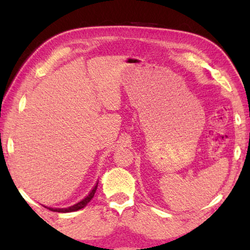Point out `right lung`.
<instances>
[{
	"label": "right lung",
	"mask_w": 250,
	"mask_h": 250,
	"mask_svg": "<svg viewBox=\"0 0 250 250\" xmlns=\"http://www.w3.org/2000/svg\"><path fill=\"white\" fill-rule=\"evenodd\" d=\"M97 188H98V183H97V184L94 186V188L91 189L90 193L88 194V195H87L86 197L83 198V200L80 201V202L76 203V204L73 205V206L67 207V208H48V207H47V208L50 209V210H53V211H58V213H69V211H75V210L82 209V208H83V207L88 204V203H89V202L91 201V198L94 197Z\"/></svg>",
	"instance_id": "1"
}]
</instances>
